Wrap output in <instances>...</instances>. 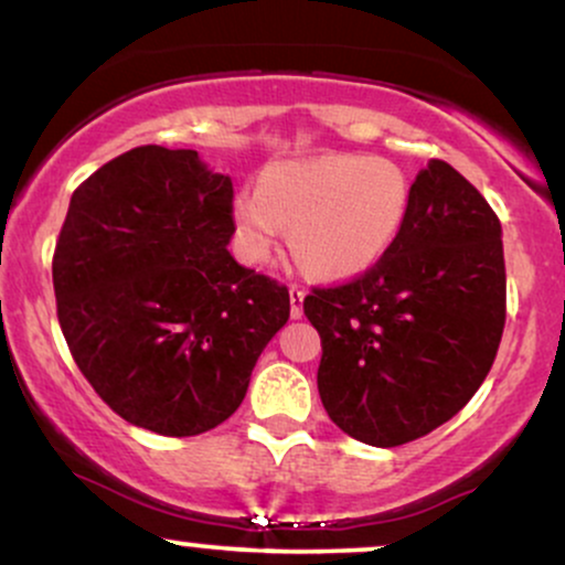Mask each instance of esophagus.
<instances>
[{"label": "esophagus", "mask_w": 565, "mask_h": 565, "mask_svg": "<svg viewBox=\"0 0 565 565\" xmlns=\"http://www.w3.org/2000/svg\"><path fill=\"white\" fill-rule=\"evenodd\" d=\"M290 317L294 319H301L303 317V288H298V285H290Z\"/></svg>", "instance_id": "34e87169"}]
</instances>
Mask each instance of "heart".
<instances>
[{
    "instance_id": "1",
    "label": "heart",
    "mask_w": 565,
    "mask_h": 565,
    "mask_svg": "<svg viewBox=\"0 0 565 565\" xmlns=\"http://www.w3.org/2000/svg\"><path fill=\"white\" fill-rule=\"evenodd\" d=\"M411 206V183L382 157L324 154L271 164L259 191L235 196V241L248 262L269 259L290 225L298 264L327 280L374 267L398 241Z\"/></svg>"
}]
</instances>
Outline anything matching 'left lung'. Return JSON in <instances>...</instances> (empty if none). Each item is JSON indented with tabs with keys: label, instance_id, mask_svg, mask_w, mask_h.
Returning <instances> with one entry per match:
<instances>
[{
	"label": "left lung",
	"instance_id": "8db88e82",
	"mask_svg": "<svg viewBox=\"0 0 565 565\" xmlns=\"http://www.w3.org/2000/svg\"><path fill=\"white\" fill-rule=\"evenodd\" d=\"M317 385L330 419L374 445L419 440L482 385L505 327L500 220L443 159L411 185L398 241L353 280L311 288Z\"/></svg>",
	"mask_w": 565,
	"mask_h": 565
}]
</instances>
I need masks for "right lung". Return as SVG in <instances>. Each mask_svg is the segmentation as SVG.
Masks as SVG:
<instances>
[{"mask_svg":"<svg viewBox=\"0 0 565 565\" xmlns=\"http://www.w3.org/2000/svg\"><path fill=\"white\" fill-rule=\"evenodd\" d=\"M233 233V183L193 149L136 146L75 188L52 256L57 319L125 422L193 437L246 398L290 294L230 256Z\"/></svg>","mask_w":565,"mask_h":565,"instance_id":"right-lung-1","label":"right lung"}]
</instances>
